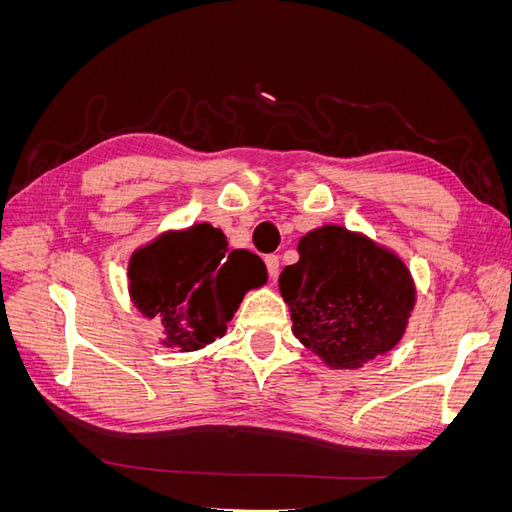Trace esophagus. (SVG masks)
<instances>
[{
    "label": "esophagus",
    "mask_w": 512,
    "mask_h": 512,
    "mask_svg": "<svg viewBox=\"0 0 512 512\" xmlns=\"http://www.w3.org/2000/svg\"><path fill=\"white\" fill-rule=\"evenodd\" d=\"M265 265H267V271L271 275V280L275 282L277 275H280V256H275V254L265 256Z\"/></svg>",
    "instance_id": "esophagus-1"
}]
</instances>
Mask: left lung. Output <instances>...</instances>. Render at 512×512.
I'll return each mask as SVG.
<instances>
[{
  "instance_id": "8db88e82",
  "label": "left lung",
  "mask_w": 512,
  "mask_h": 512,
  "mask_svg": "<svg viewBox=\"0 0 512 512\" xmlns=\"http://www.w3.org/2000/svg\"><path fill=\"white\" fill-rule=\"evenodd\" d=\"M297 250L280 292L307 350L331 369H361L401 342L416 286L393 250L337 224L309 230Z\"/></svg>"
}]
</instances>
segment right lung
Wrapping results in <instances>:
<instances>
[{
  "mask_svg": "<svg viewBox=\"0 0 512 512\" xmlns=\"http://www.w3.org/2000/svg\"><path fill=\"white\" fill-rule=\"evenodd\" d=\"M128 280L134 307L160 320V344L194 352L226 333L245 292L267 284V269L252 252L228 250L224 232L203 222L134 250Z\"/></svg>",
  "mask_w": 512,
  "mask_h": 512,
  "instance_id": "add662e5",
  "label": "right lung"
}]
</instances>
